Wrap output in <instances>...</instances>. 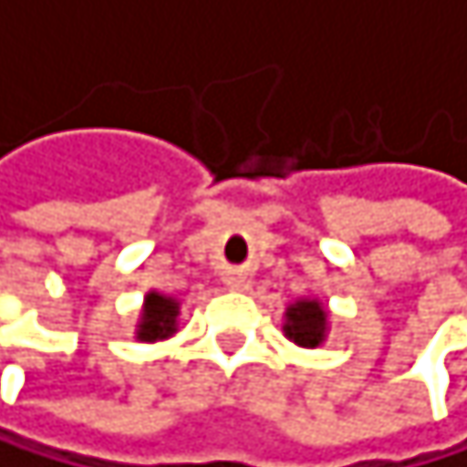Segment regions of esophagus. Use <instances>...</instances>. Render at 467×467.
<instances>
[{"mask_svg": "<svg viewBox=\"0 0 467 467\" xmlns=\"http://www.w3.org/2000/svg\"><path fill=\"white\" fill-rule=\"evenodd\" d=\"M223 283L229 285V288H246V275H241V272H229L226 277H223Z\"/></svg>", "mask_w": 467, "mask_h": 467, "instance_id": "esophagus-1", "label": "esophagus"}]
</instances>
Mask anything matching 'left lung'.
<instances>
[{
	"instance_id": "left-lung-1",
	"label": "left lung",
	"mask_w": 467,
	"mask_h": 467,
	"mask_svg": "<svg viewBox=\"0 0 467 467\" xmlns=\"http://www.w3.org/2000/svg\"><path fill=\"white\" fill-rule=\"evenodd\" d=\"M285 336L294 338L299 348H317L325 336V311L319 302L302 299L288 308Z\"/></svg>"
}]
</instances>
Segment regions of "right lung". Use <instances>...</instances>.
Segmentation results:
<instances>
[{
  "mask_svg": "<svg viewBox=\"0 0 467 467\" xmlns=\"http://www.w3.org/2000/svg\"><path fill=\"white\" fill-rule=\"evenodd\" d=\"M176 314H179L176 299H168L162 294H148L142 325H140L142 342H156V338L171 336L176 330Z\"/></svg>",
  "mask_w": 467,
  "mask_h": 467,
  "instance_id": "add662e5",
  "label": "right lung"
}]
</instances>
